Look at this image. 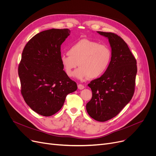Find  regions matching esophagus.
Masks as SVG:
<instances>
[{"mask_svg":"<svg viewBox=\"0 0 156 156\" xmlns=\"http://www.w3.org/2000/svg\"><path fill=\"white\" fill-rule=\"evenodd\" d=\"M78 88L79 90H83V89L85 88V87H84L83 85L79 84V85H78Z\"/></svg>","mask_w":156,"mask_h":156,"instance_id":"1","label":"esophagus"}]
</instances>
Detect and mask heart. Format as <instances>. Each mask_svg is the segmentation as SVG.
I'll use <instances>...</instances> for the list:
<instances>
[{
  "label": "heart",
  "mask_w": 156,
  "mask_h": 156,
  "mask_svg": "<svg viewBox=\"0 0 156 156\" xmlns=\"http://www.w3.org/2000/svg\"><path fill=\"white\" fill-rule=\"evenodd\" d=\"M68 52L61 55V63L68 76H72L73 69L79 65L80 67L74 72V76L79 80L89 77L95 79L104 75L112 56L108 45L88 38L80 39L73 44Z\"/></svg>",
  "instance_id": "b5f03b06"
}]
</instances>
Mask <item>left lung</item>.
I'll list each match as a JSON object with an SVG mask.
<instances>
[{
  "label": "left lung",
  "instance_id": "obj_1",
  "mask_svg": "<svg viewBox=\"0 0 156 156\" xmlns=\"http://www.w3.org/2000/svg\"><path fill=\"white\" fill-rule=\"evenodd\" d=\"M97 33L109 40L112 56L104 75L88 85L92 97L86 109L91 118L104 122L118 115L132 99L137 68L135 58L120 37L110 32Z\"/></svg>",
  "mask_w": 156,
  "mask_h": 156
}]
</instances>
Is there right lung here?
<instances>
[{
	"label": "right lung",
	"instance_id": "obj_1",
	"mask_svg": "<svg viewBox=\"0 0 156 156\" xmlns=\"http://www.w3.org/2000/svg\"><path fill=\"white\" fill-rule=\"evenodd\" d=\"M69 34L67 28L40 32L22 52L18 67L21 94L29 107L44 116L58 112L66 95L77 90L60 61L61 45Z\"/></svg>",
	"mask_w": 156,
	"mask_h": 156
}]
</instances>
